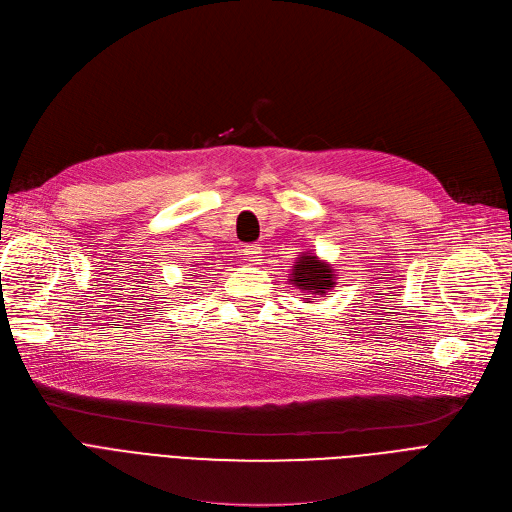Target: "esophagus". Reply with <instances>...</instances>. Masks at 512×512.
I'll return each mask as SVG.
<instances>
[{
	"instance_id": "1",
	"label": "esophagus",
	"mask_w": 512,
	"mask_h": 512,
	"mask_svg": "<svg viewBox=\"0 0 512 512\" xmlns=\"http://www.w3.org/2000/svg\"><path fill=\"white\" fill-rule=\"evenodd\" d=\"M240 253L245 255L249 261H261V245H245L240 249Z\"/></svg>"
}]
</instances>
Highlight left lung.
<instances>
[{
  "instance_id": "1",
  "label": "left lung",
  "mask_w": 512,
  "mask_h": 512,
  "mask_svg": "<svg viewBox=\"0 0 512 512\" xmlns=\"http://www.w3.org/2000/svg\"><path fill=\"white\" fill-rule=\"evenodd\" d=\"M290 282L294 286H299V290L307 292L309 297H324L328 290L334 288V270L330 267V263L321 261L317 255L313 253H303L299 255L297 263H294V270L290 274ZM309 299V303L313 301Z\"/></svg>"
}]
</instances>
